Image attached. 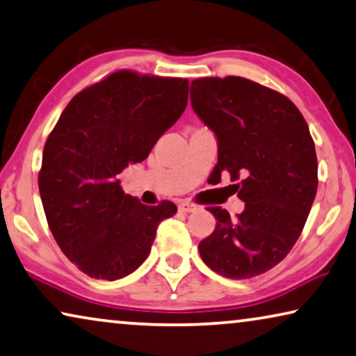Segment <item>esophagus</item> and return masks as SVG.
Listing matches in <instances>:
<instances>
[{
	"mask_svg": "<svg viewBox=\"0 0 356 356\" xmlns=\"http://www.w3.org/2000/svg\"><path fill=\"white\" fill-rule=\"evenodd\" d=\"M179 211L180 212H195V211H198V206H196L195 203H190V201H180Z\"/></svg>",
	"mask_w": 356,
	"mask_h": 356,
	"instance_id": "34e87169",
	"label": "esophagus"
}]
</instances>
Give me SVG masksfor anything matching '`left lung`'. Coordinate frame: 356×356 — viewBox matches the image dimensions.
<instances>
[{"label":"left lung","mask_w":356,"mask_h":356,"mask_svg":"<svg viewBox=\"0 0 356 356\" xmlns=\"http://www.w3.org/2000/svg\"><path fill=\"white\" fill-rule=\"evenodd\" d=\"M195 113L214 131L219 156L214 177L230 174L245 201L232 219L208 208L216 229L198 245L216 273L246 280L268 272L300 236L318 188V161L299 108L273 89L241 76L200 78L190 86Z\"/></svg>","instance_id":"8db88e82"}]
</instances>
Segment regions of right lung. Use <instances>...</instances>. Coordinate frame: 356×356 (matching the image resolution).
I'll return each mask as SVG.
<instances>
[{"label": "right lung", "mask_w": 356, "mask_h": 356, "mask_svg": "<svg viewBox=\"0 0 356 356\" xmlns=\"http://www.w3.org/2000/svg\"><path fill=\"white\" fill-rule=\"evenodd\" d=\"M188 79L118 70L73 97L47 137L38 187L62 252L95 280H120L150 254L177 206L124 195L118 174L144 161L184 113Z\"/></svg>", "instance_id": "1"}]
</instances>
